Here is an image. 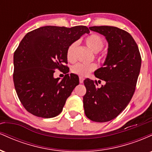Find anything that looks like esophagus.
Returning a JSON list of instances; mask_svg holds the SVG:
<instances>
[{
    "label": "esophagus",
    "mask_w": 152,
    "mask_h": 152,
    "mask_svg": "<svg viewBox=\"0 0 152 152\" xmlns=\"http://www.w3.org/2000/svg\"><path fill=\"white\" fill-rule=\"evenodd\" d=\"M83 80H84V78H83V77H82V76H80V77H79V82H80V83H83Z\"/></svg>",
    "instance_id": "esophagus-1"
}]
</instances>
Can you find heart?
<instances>
[{"label":"heart","instance_id":"1","mask_svg":"<svg viewBox=\"0 0 152 152\" xmlns=\"http://www.w3.org/2000/svg\"><path fill=\"white\" fill-rule=\"evenodd\" d=\"M85 42L87 46L90 48L92 51L97 53L99 50H102L104 46V41L100 36L97 34H91L88 36L85 40ZM77 43L74 42L68 47L66 50V58L69 62H74L75 61V50H76ZM99 60H102V56H98ZM97 66L95 63L91 64H81L77 63L74 64L71 67V71L74 74L80 76H86L89 73L96 70Z\"/></svg>","mask_w":152,"mask_h":152}]
</instances>
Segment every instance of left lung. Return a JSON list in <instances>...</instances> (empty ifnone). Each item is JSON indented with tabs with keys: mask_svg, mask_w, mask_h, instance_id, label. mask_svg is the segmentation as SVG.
Instances as JSON below:
<instances>
[{
	"mask_svg": "<svg viewBox=\"0 0 152 152\" xmlns=\"http://www.w3.org/2000/svg\"><path fill=\"white\" fill-rule=\"evenodd\" d=\"M91 31L105 36L109 48L104 67L94 72L106 84L86 78V93L83 98L87 118L96 122L114 119L126 107L135 91L142 57L137 43L126 31L108 26H91Z\"/></svg>",
	"mask_w": 152,
	"mask_h": 152,
	"instance_id": "left-lung-1",
	"label": "left lung"
}]
</instances>
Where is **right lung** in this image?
<instances>
[{
    "label": "right lung",
    "mask_w": 152,
    "mask_h": 152,
    "mask_svg": "<svg viewBox=\"0 0 152 152\" xmlns=\"http://www.w3.org/2000/svg\"><path fill=\"white\" fill-rule=\"evenodd\" d=\"M89 30L86 26H47L30 31L13 55V82L19 100L34 116L52 118L62 111L66 99L79 83L66 64V50ZM64 70L62 80L53 78L55 70Z\"/></svg>",
    "instance_id": "right-lung-1"
}]
</instances>
